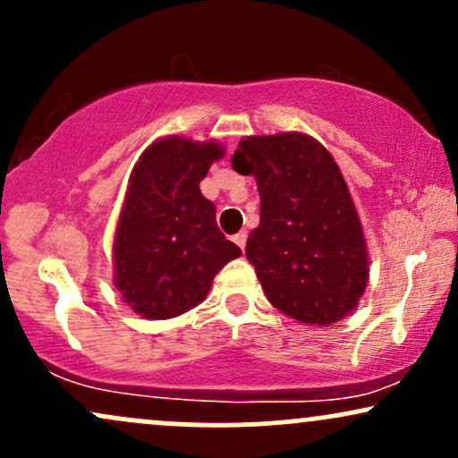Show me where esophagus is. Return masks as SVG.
Returning <instances> with one entry per match:
<instances>
[{"label":"esophagus","mask_w":458,"mask_h":458,"mask_svg":"<svg viewBox=\"0 0 458 458\" xmlns=\"http://www.w3.org/2000/svg\"><path fill=\"white\" fill-rule=\"evenodd\" d=\"M233 241L236 245L241 247V250H245V241H247V233L245 230H241V233H236L234 236H233Z\"/></svg>","instance_id":"34e87169"}]
</instances>
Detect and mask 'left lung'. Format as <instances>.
I'll return each instance as SVG.
<instances>
[{
  "instance_id": "1",
  "label": "left lung",
  "mask_w": 458,
  "mask_h": 458,
  "mask_svg": "<svg viewBox=\"0 0 458 458\" xmlns=\"http://www.w3.org/2000/svg\"><path fill=\"white\" fill-rule=\"evenodd\" d=\"M230 161L259 185L260 224L245 256L271 306L318 327L349 317L366 291L368 250L334 157L291 131L243 138Z\"/></svg>"
}]
</instances>
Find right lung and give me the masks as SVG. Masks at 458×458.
<instances>
[{"label":"right lung","mask_w":458,"mask_h":458,"mask_svg":"<svg viewBox=\"0 0 458 458\" xmlns=\"http://www.w3.org/2000/svg\"><path fill=\"white\" fill-rule=\"evenodd\" d=\"M217 141L161 138L141 152L129 178L114 239V284L140 317H178L207 299L213 277L241 250L215 222V204L199 191Z\"/></svg>","instance_id":"1"}]
</instances>
